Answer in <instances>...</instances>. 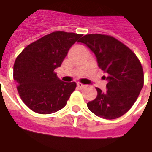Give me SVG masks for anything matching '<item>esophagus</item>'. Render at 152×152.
Instances as JSON below:
<instances>
[{"label":"esophagus","mask_w":152,"mask_h":152,"mask_svg":"<svg viewBox=\"0 0 152 152\" xmlns=\"http://www.w3.org/2000/svg\"><path fill=\"white\" fill-rule=\"evenodd\" d=\"M77 87H78V88H83L84 87V86H85V85H83V84H82V83H77Z\"/></svg>","instance_id":"1"}]
</instances>
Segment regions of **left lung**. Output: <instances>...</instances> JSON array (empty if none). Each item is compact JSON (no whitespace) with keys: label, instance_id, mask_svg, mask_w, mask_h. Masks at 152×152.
Listing matches in <instances>:
<instances>
[{"label":"left lung","instance_id":"obj_1","mask_svg":"<svg viewBox=\"0 0 152 152\" xmlns=\"http://www.w3.org/2000/svg\"><path fill=\"white\" fill-rule=\"evenodd\" d=\"M79 43L96 55L98 66L107 75V91L96 87L97 96L87 103L90 111L108 120L129 111L143 87V70L139 60L125 44L110 35L90 34Z\"/></svg>","mask_w":152,"mask_h":152}]
</instances>
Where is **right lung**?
<instances>
[{
  "label": "right lung",
  "instance_id": "add662e5",
  "mask_svg": "<svg viewBox=\"0 0 152 152\" xmlns=\"http://www.w3.org/2000/svg\"><path fill=\"white\" fill-rule=\"evenodd\" d=\"M81 37L75 33L53 32L29 44L18 56L14 79L21 99L32 111L50 114L65 106L76 83L60 80L54 70Z\"/></svg>",
  "mask_w": 152,
  "mask_h": 152
}]
</instances>
